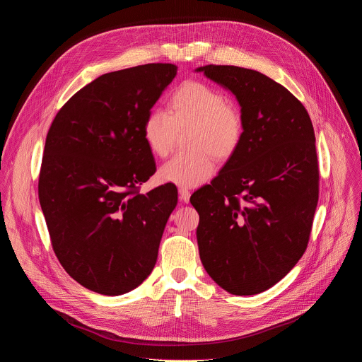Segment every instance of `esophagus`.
Listing matches in <instances>:
<instances>
[{
    "mask_svg": "<svg viewBox=\"0 0 362 362\" xmlns=\"http://www.w3.org/2000/svg\"><path fill=\"white\" fill-rule=\"evenodd\" d=\"M179 197H180L182 202L189 203V200H190V190L186 189V187H180L179 189Z\"/></svg>",
    "mask_w": 362,
    "mask_h": 362,
    "instance_id": "obj_1",
    "label": "esophagus"
}]
</instances>
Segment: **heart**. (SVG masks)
Listing matches in <instances>:
<instances>
[{
  "label": "heart",
  "mask_w": 362,
  "mask_h": 362,
  "mask_svg": "<svg viewBox=\"0 0 362 362\" xmlns=\"http://www.w3.org/2000/svg\"><path fill=\"white\" fill-rule=\"evenodd\" d=\"M190 127L189 151H182L159 169L163 182L194 187L215 172V159L226 160L243 137V117L228 97L200 81H187L173 91L169 112L151 109L143 122V139L154 156L170 153L177 130Z\"/></svg>",
  "instance_id": "obj_1"
}]
</instances>
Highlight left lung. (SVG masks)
I'll list each match as a JSON object with an SVG mask.
<instances>
[{"label":"left lung","instance_id":"1","mask_svg":"<svg viewBox=\"0 0 362 362\" xmlns=\"http://www.w3.org/2000/svg\"><path fill=\"white\" fill-rule=\"evenodd\" d=\"M196 71L235 94L245 126L236 153L190 197L200 261L229 293H261L296 265L311 235L320 192L313 122L289 90L259 71L215 64Z\"/></svg>","mask_w":362,"mask_h":362}]
</instances>
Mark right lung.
I'll list each match as a JSON object with an SVG mask.
<instances>
[{
    "label": "right lung",
    "instance_id": "right-lung-1",
    "mask_svg": "<svg viewBox=\"0 0 362 362\" xmlns=\"http://www.w3.org/2000/svg\"><path fill=\"white\" fill-rule=\"evenodd\" d=\"M176 73L153 63L103 74L47 133L38 197L51 245L66 272L97 293L130 292L156 265L177 189L139 192L156 172L143 122Z\"/></svg>",
    "mask_w": 362,
    "mask_h": 362
}]
</instances>
